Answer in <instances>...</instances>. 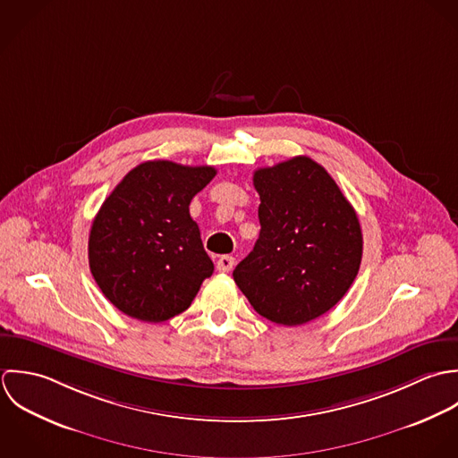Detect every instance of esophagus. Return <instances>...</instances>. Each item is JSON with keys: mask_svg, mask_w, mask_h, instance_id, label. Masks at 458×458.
<instances>
[{"mask_svg": "<svg viewBox=\"0 0 458 458\" xmlns=\"http://www.w3.org/2000/svg\"><path fill=\"white\" fill-rule=\"evenodd\" d=\"M233 266H235V259L230 257V255L221 257V259L217 260V264H216V267H217L219 273H230V271L233 269Z\"/></svg>", "mask_w": 458, "mask_h": 458, "instance_id": "esophagus-1", "label": "esophagus"}]
</instances>
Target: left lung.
Segmentation results:
<instances>
[{"instance_id": "1", "label": "left lung", "mask_w": 458, "mask_h": 458, "mask_svg": "<svg viewBox=\"0 0 458 458\" xmlns=\"http://www.w3.org/2000/svg\"><path fill=\"white\" fill-rule=\"evenodd\" d=\"M260 237L233 279L257 313L301 326L329 311L354 283L363 235L354 207L306 156L253 175Z\"/></svg>"}]
</instances>
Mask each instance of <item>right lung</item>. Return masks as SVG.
I'll use <instances>...</instances> for the list:
<instances>
[{"label": "right lung", "mask_w": 458, "mask_h": 458, "mask_svg": "<svg viewBox=\"0 0 458 458\" xmlns=\"http://www.w3.org/2000/svg\"><path fill=\"white\" fill-rule=\"evenodd\" d=\"M212 166L147 161L131 170L98 208L89 239L93 279L122 313L165 322L185 311L214 264L189 214Z\"/></svg>", "instance_id": "1"}]
</instances>
